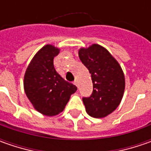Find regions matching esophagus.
<instances>
[{
    "label": "esophagus",
    "instance_id": "1",
    "mask_svg": "<svg viewBox=\"0 0 151 151\" xmlns=\"http://www.w3.org/2000/svg\"><path fill=\"white\" fill-rule=\"evenodd\" d=\"M73 83H74V84L76 85V86H78V83H77V81H76V80H75V81H74V82H73Z\"/></svg>",
    "mask_w": 151,
    "mask_h": 151
}]
</instances>
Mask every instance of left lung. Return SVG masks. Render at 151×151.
I'll use <instances>...</instances> for the list:
<instances>
[{"mask_svg": "<svg viewBox=\"0 0 151 151\" xmlns=\"http://www.w3.org/2000/svg\"><path fill=\"white\" fill-rule=\"evenodd\" d=\"M79 57L89 70L93 84L90 96H83L86 111L93 118H103L119 107L125 87L124 72L106 49L93 44L79 50Z\"/></svg>", "mask_w": 151, "mask_h": 151, "instance_id": "8db88e82", "label": "left lung"}]
</instances>
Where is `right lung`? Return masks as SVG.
Here are the masks:
<instances>
[{
	"instance_id": "add662e5",
	"label": "right lung",
	"mask_w": 151,
	"mask_h": 151,
	"mask_svg": "<svg viewBox=\"0 0 151 151\" xmlns=\"http://www.w3.org/2000/svg\"><path fill=\"white\" fill-rule=\"evenodd\" d=\"M60 50L45 45L33 57L24 76V90L35 109L46 116L61 113L77 87L55 70L54 58Z\"/></svg>"
}]
</instances>
